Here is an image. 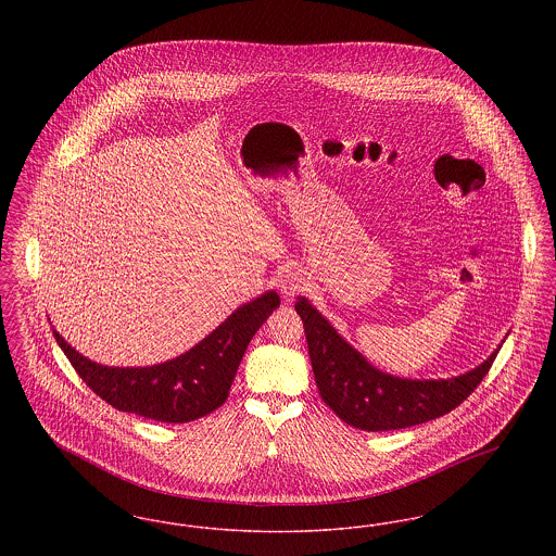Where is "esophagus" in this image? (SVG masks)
<instances>
[{"label":"esophagus","mask_w":556,"mask_h":556,"mask_svg":"<svg viewBox=\"0 0 556 556\" xmlns=\"http://www.w3.org/2000/svg\"><path fill=\"white\" fill-rule=\"evenodd\" d=\"M275 286L279 288V291L290 298L293 293L304 290L306 288V279L304 275L298 270V268H281L275 277Z\"/></svg>","instance_id":"34e87169"}]
</instances>
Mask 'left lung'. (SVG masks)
Here are the masks:
<instances>
[{
	"label": "left lung",
	"mask_w": 556,
	"mask_h": 556,
	"mask_svg": "<svg viewBox=\"0 0 556 556\" xmlns=\"http://www.w3.org/2000/svg\"><path fill=\"white\" fill-rule=\"evenodd\" d=\"M295 313L304 323L318 394L342 421L363 431L404 429L446 415L471 396L498 354L458 377L404 379L375 369L306 298H298Z\"/></svg>",
	"instance_id": "obj_1"
}]
</instances>
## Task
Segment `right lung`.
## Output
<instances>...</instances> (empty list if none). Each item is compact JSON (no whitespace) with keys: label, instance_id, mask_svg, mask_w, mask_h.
Here are the masks:
<instances>
[{"label":"right lung","instance_id":"right-lung-1","mask_svg":"<svg viewBox=\"0 0 556 556\" xmlns=\"http://www.w3.org/2000/svg\"><path fill=\"white\" fill-rule=\"evenodd\" d=\"M279 304L277 291H266L239 306L186 354L152 367L98 365L55 329L53 338L80 379L112 408L160 424H189L223 406L245 348Z\"/></svg>","mask_w":556,"mask_h":556}]
</instances>
